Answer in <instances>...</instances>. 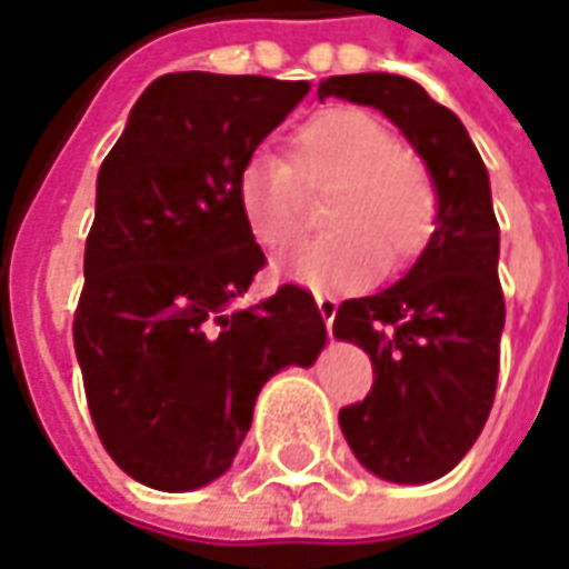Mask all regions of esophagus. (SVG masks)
<instances>
[{"mask_svg":"<svg viewBox=\"0 0 569 569\" xmlns=\"http://www.w3.org/2000/svg\"><path fill=\"white\" fill-rule=\"evenodd\" d=\"M316 307H319L325 325H328V331H331V322H335L337 316V300L331 293H316Z\"/></svg>","mask_w":569,"mask_h":569,"instance_id":"1","label":"esophagus"}]
</instances>
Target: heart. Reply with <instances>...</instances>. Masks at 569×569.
I'll use <instances>...</instances> for the list:
<instances>
[{
    "label": "heart",
    "mask_w": 569,
    "mask_h": 569,
    "mask_svg": "<svg viewBox=\"0 0 569 569\" xmlns=\"http://www.w3.org/2000/svg\"><path fill=\"white\" fill-rule=\"evenodd\" d=\"M303 188L328 186V232L278 262L281 276L309 288H356L411 262L437 219V191L427 170L397 148L375 113L328 108L293 136L291 163L257 151L234 176V203L253 241L284 250L303 232Z\"/></svg>",
    "instance_id": "1"
}]
</instances>
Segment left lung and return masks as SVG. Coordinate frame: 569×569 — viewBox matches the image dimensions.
Wrapping results in <instances>:
<instances>
[{
	"label": "left lung",
	"instance_id": "obj_1",
	"mask_svg": "<svg viewBox=\"0 0 569 569\" xmlns=\"http://www.w3.org/2000/svg\"><path fill=\"white\" fill-rule=\"evenodd\" d=\"M381 111L425 160L437 219L425 250L397 284L343 300L335 337L371 356L375 387L340 409L356 461L387 483H430L468 456L487 425L505 297L499 222L489 172L465 123L409 77L347 73L319 82V98Z\"/></svg>",
	"mask_w": 569,
	"mask_h": 569
}]
</instances>
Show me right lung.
I'll use <instances>...</instances> for the list:
<instances>
[{
	"instance_id": "1",
	"label": "right lung",
	"mask_w": 569,
	"mask_h": 569,
	"mask_svg": "<svg viewBox=\"0 0 569 569\" xmlns=\"http://www.w3.org/2000/svg\"><path fill=\"white\" fill-rule=\"evenodd\" d=\"M307 92V80L167 73L98 170L73 347L98 437L144 487L222 477L262 383L325 350L322 312L297 284L234 307L266 262L234 176Z\"/></svg>"
}]
</instances>
